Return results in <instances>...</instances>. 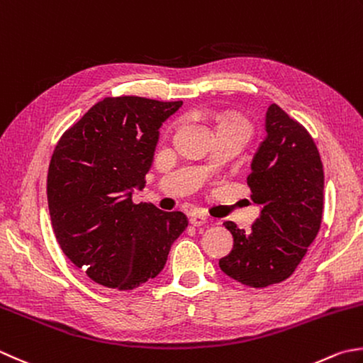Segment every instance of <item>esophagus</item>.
<instances>
[{
	"instance_id": "34e87169",
	"label": "esophagus",
	"mask_w": 363,
	"mask_h": 363,
	"mask_svg": "<svg viewBox=\"0 0 363 363\" xmlns=\"http://www.w3.org/2000/svg\"><path fill=\"white\" fill-rule=\"evenodd\" d=\"M208 222V217H206L203 212H191L190 214V223L194 226H201Z\"/></svg>"
}]
</instances>
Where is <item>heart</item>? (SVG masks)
<instances>
[{
	"mask_svg": "<svg viewBox=\"0 0 363 363\" xmlns=\"http://www.w3.org/2000/svg\"><path fill=\"white\" fill-rule=\"evenodd\" d=\"M233 124L244 125L248 129V124H247L245 119H242L240 116H236V115H231V113H228V115H223L218 121V127L220 125H233Z\"/></svg>",
	"mask_w": 363,
	"mask_h": 363,
	"instance_id": "obj_1",
	"label": "heart"
}]
</instances>
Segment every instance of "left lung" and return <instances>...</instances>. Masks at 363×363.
Returning <instances> with one entry per match:
<instances>
[{
    "label": "left lung",
    "instance_id": "obj_1",
    "mask_svg": "<svg viewBox=\"0 0 363 363\" xmlns=\"http://www.w3.org/2000/svg\"><path fill=\"white\" fill-rule=\"evenodd\" d=\"M266 132L247 177L261 214L250 231L223 223L234 244L228 257L218 261L226 275L252 288L293 275L321 228L324 209L323 162L308 130L272 104Z\"/></svg>",
    "mask_w": 363,
    "mask_h": 363
}]
</instances>
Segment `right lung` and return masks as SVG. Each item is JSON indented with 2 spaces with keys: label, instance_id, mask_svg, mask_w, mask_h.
Masks as SVG:
<instances>
[{
  "label": "right lung",
  "instance_id": "1",
  "mask_svg": "<svg viewBox=\"0 0 363 363\" xmlns=\"http://www.w3.org/2000/svg\"><path fill=\"white\" fill-rule=\"evenodd\" d=\"M177 102L105 97L62 133L50 160L47 198L64 255L106 288L127 291L154 279L187 228L181 211L132 201L145 187L162 123Z\"/></svg>",
  "mask_w": 363,
  "mask_h": 363
}]
</instances>
